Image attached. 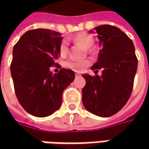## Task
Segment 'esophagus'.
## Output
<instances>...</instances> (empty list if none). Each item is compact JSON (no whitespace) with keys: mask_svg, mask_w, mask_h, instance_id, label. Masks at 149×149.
<instances>
[{"mask_svg":"<svg viewBox=\"0 0 149 149\" xmlns=\"http://www.w3.org/2000/svg\"><path fill=\"white\" fill-rule=\"evenodd\" d=\"M75 75H76V77H80V76H81V75H80V74H78V73H76V74H75Z\"/></svg>","mask_w":149,"mask_h":149,"instance_id":"1","label":"esophagus"}]
</instances>
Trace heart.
Masks as SVG:
<instances>
[{
    "label": "heart",
    "mask_w": 149,
    "mask_h": 149,
    "mask_svg": "<svg viewBox=\"0 0 149 149\" xmlns=\"http://www.w3.org/2000/svg\"><path fill=\"white\" fill-rule=\"evenodd\" d=\"M72 40L75 42L80 44L83 48L85 49H89L93 45L94 39L90 34L86 33H82L76 35ZM68 50V45L67 40H63L60 46H59V52L61 55H65ZM90 65V61L88 60H84V61H77L74 59H68L65 62V65L66 68H70L72 70L77 72H81L84 70V68H86L88 65Z\"/></svg>",
    "instance_id": "b5f03b06"
}]
</instances>
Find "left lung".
<instances>
[{"label": "left lung", "mask_w": 149, "mask_h": 149, "mask_svg": "<svg viewBox=\"0 0 149 149\" xmlns=\"http://www.w3.org/2000/svg\"><path fill=\"white\" fill-rule=\"evenodd\" d=\"M94 30L102 48L91 69H102V75H82L86 81L82 103L94 115L108 117L121 109L131 96L137 58L132 40L119 28L104 24Z\"/></svg>", "instance_id": "1"}]
</instances>
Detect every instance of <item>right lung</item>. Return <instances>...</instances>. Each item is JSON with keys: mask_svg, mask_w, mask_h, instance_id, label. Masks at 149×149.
<instances>
[{"mask_svg": "<svg viewBox=\"0 0 149 149\" xmlns=\"http://www.w3.org/2000/svg\"><path fill=\"white\" fill-rule=\"evenodd\" d=\"M61 33L37 29L23 34L13 50L10 70L16 96L26 112L45 117L58 109L63 92L73 81L72 70L61 68L52 74L49 68L58 65Z\"/></svg>", "mask_w": 149, "mask_h": 149, "instance_id": "right-lung-1", "label": "right lung"}]
</instances>
